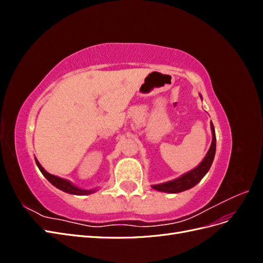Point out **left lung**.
Listing matches in <instances>:
<instances>
[{
	"label": "left lung",
	"mask_w": 263,
	"mask_h": 263,
	"mask_svg": "<svg viewBox=\"0 0 263 263\" xmlns=\"http://www.w3.org/2000/svg\"><path fill=\"white\" fill-rule=\"evenodd\" d=\"M200 97L202 99L201 94ZM211 129H212V136H213L212 144L208 151V154H206V156L204 157V159L200 164L195 166V168L191 171L182 174L181 177L177 179L168 181V182L159 183V184H154L151 185V187L164 193H180V192H183V191H186L191 187L195 186L197 183L204 178L205 174L209 172L214 160L215 153H216V136H215V129L212 122H211Z\"/></svg>",
	"instance_id": "obj_1"
}]
</instances>
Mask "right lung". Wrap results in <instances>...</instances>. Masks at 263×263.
<instances>
[{
    "instance_id": "obj_1",
    "label": "right lung",
    "mask_w": 263,
    "mask_h": 263,
    "mask_svg": "<svg viewBox=\"0 0 263 263\" xmlns=\"http://www.w3.org/2000/svg\"><path fill=\"white\" fill-rule=\"evenodd\" d=\"M35 161H36V164L38 166V169L41 170V172L43 173V176L48 180L51 184L53 186H55L57 189L63 191V192L66 193H69V194H73V195H89V194H92L94 192H97V187L95 189H91V190H84V189H81V187H78L76 186L73 183H71L69 180H66V179H62V178H59L57 176H53V174H50L47 172L42 164L39 163V161L37 160V159L35 158Z\"/></svg>"
}]
</instances>
